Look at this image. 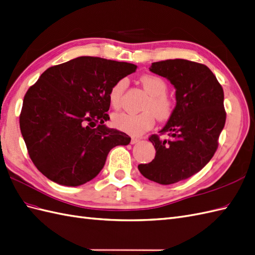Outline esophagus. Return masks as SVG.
I'll return each instance as SVG.
<instances>
[{
    "instance_id": "34e87169",
    "label": "esophagus",
    "mask_w": 255,
    "mask_h": 255,
    "mask_svg": "<svg viewBox=\"0 0 255 255\" xmlns=\"http://www.w3.org/2000/svg\"><path fill=\"white\" fill-rule=\"evenodd\" d=\"M138 141H139L138 138H134V137H133V138L131 139V144L134 145V144H136V142H138Z\"/></svg>"
}]
</instances>
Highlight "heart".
Here are the masks:
<instances>
[{
    "label": "heart",
    "mask_w": 255,
    "mask_h": 255,
    "mask_svg": "<svg viewBox=\"0 0 255 255\" xmlns=\"http://www.w3.org/2000/svg\"><path fill=\"white\" fill-rule=\"evenodd\" d=\"M140 83L150 97L142 106V113H116L113 115L111 121L114 127L120 131L138 136L150 129L154 124V116L159 120H165L172 115L173 102L165 94L167 92V84L160 77L146 74L140 78ZM126 88V80H119L116 82L109 91L108 99L114 108L119 107L121 97Z\"/></svg>",
    "instance_id": "heart-1"
}]
</instances>
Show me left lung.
Here are the masks:
<instances>
[{"label": "left lung", "mask_w": 255, "mask_h": 255, "mask_svg": "<svg viewBox=\"0 0 255 255\" xmlns=\"http://www.w3.org/2000/svg\"><path fill=\"white\" fill-rule=\"evenodd\" d=\"M149 70L174 86L176 105L159 132L169 133L170 138L152 135L149 140L156 156L138 170L152 182L170 185L189 178L212 159L226 120L224 92L213 72L194 61H158Z\"/></svg>", "instance_id": "1"}]
</instances>
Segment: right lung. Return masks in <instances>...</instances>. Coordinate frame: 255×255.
I'll use <instances>...</instances> for the list:
<instances>
[{
    "instance_id": "add662e5",
    "label": "right lung",
    "mask_w": 255,
    "mask_h": 255,
    "mask_svg": "<svg viewBox=\"0 0 255 255\" xmlns=\"http://www.w3.org/2000/svg\"><path fill=\"white\" fill-rule=\"evenodd\" d=\"M136 68L81 56L41 74L24 95L19 123L29 156L43 175L69 187L83 185L98 175L111 149L129 144L128 135L105 122L111 86Z\"/></svg>"
}]
</instances>
